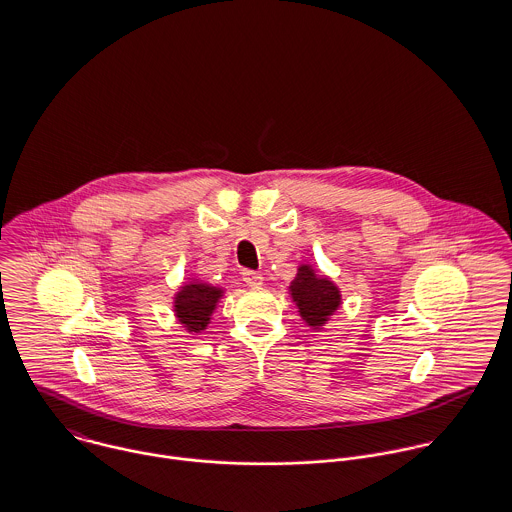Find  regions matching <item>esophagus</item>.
I'll use <instances>...</instances> for the list:
<instances>
[{
  "instance_id": "34e87169",
  "label": "esophagus",
  "mask_w": 512,
  "mask_h": 512,
  "mask_svg": "<svg viewBox=\"0 0 512 512\" xmlns=\"http://www.w3.org/2000/svg\"><path fill=\"white\" fill-rule=\"evenodd\" d=\"M242 280H244L246 286H250V288H260L262 282H264L262 274L252 272V270H244V272H242Z\"/></svg>"
}]
</instances>
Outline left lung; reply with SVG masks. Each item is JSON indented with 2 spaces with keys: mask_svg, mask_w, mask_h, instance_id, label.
<instances>
[{
  "mask_svg": "<svg viewBox=\"0 0 512 512\" xmlns=\"http://www.w3.org/2000/svg\"><path fill=\"white\" fill-rule=\"evenodd\" d=\"M290 293L301 319L315 331H319L341 307L339 288L327 276L315 274L309 264H301L297 268Z\"/></svg>",
  "mask_w": 512,
  "mask_h": 512,
  "instance_id": "1",
  "label": "left lung"
}]
</instances>
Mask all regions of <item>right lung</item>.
Listing matches in <instances>:
<instances>
[{"label":"right lung","instance_id":"obj_1","mask_svg":"<svg viewBox=\"0 0 512 512\" xmlns=\"http://www.w3.org/2000/svg\"><path fill=\"white\" fill-rule=\"evenodd\" d=\"M224 290L193 280L179 288L173 297V311L177 321L189 333H201L211 323V315L217 309L220 297Z\"/></svg>","mask_w":512,"mask_h":512}]
</instances>
